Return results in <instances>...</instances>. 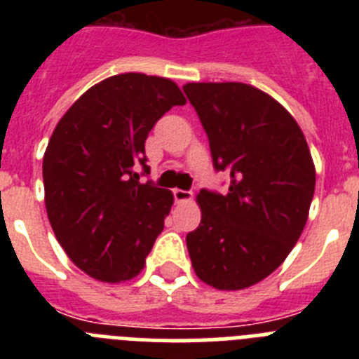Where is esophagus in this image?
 Listing matches in <instances>:
<instances>
[{
	"instance_id": "obj_1",
	"label": "esophagus",
	"mask_w": 359,
	"mask_h": 359,
	"mask_svg": "<svg viewBox=\"0 0 359 359\" xmlns=\"http://www.w3.org/2000/svg\"><path fill=\"white\" fill-rule=\"evenodd\" d=\"M174 199L176 203H189L192 199V192L182 189H174Z\"/></svg>"
}]
</instances>
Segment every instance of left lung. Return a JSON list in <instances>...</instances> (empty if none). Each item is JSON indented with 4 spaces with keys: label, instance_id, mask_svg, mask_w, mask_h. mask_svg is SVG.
Masks as SVG:
<instances>
[{
    "label": "left lung",
    "instance_id": "8db88e82",
    "mask_svg": "<svg viewBox=\"0 0 359 359\" xmlns=\"http://www.w3.org/2000/svg\"><path fill=\"white\" fill-rule=\"evenodd\" d=\"M183 91L210 142L226 194H198L201 223L187 233L199 280L221 291L271 275L297 244L315 194V163L286 107L243 82H189Z\"/></svg>",
    "mask_w": 359,
    "mask_h": 359
}]
</instances>
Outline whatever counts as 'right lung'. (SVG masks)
Masks as SVG:
<instances>
[{"mask_svg": "<svg viewBox=\"0 0 359 359\" xmlns=\"http://www.w3.org/2000/svg\"><path fill=\"white\" fill-rule=\"evenodd\" d=\"M187 98L170 79L120 73L65 113L43 158L44 205L69 261L100 282L131 280L163 230L170 190L140 183L154 123Z\"/></svg>", "mask_w": 359, "mask_h": 359, "instance_id": "right-lung-1", "label": "right lung"}]
</instances>
